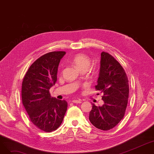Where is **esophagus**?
<instances>
[{
  "mask_svg": "<svg viewBox=\"0 0 154 154\" xmlns=\"http://www.w3.org/2000/svg\"><path fill=\"white\" fill-rule=\"evenodd\" d=\"M73 103H80L82 102V100H80V99H75V100H73L72 101Z\"/></svg>",
  "mask_w": 154,
  "mask_h": 154,
  "instance_id": "1",
  "label": "esophagus"
}]
</instances>
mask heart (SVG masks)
I'll list each match as a JSON object with an SVG mask.
<instances>
[{
  "instance_id": "1",
  "label": "heart",
  "mask_w": 154,
  "mask_h": 154,
  "mask_svg": "<svg viewBox=\"0 0 154 154\" xmlns=\"http://www.w3.org/2000/svg\"><path fill=\"white\" fill-rule=\"evenodd\" d=\"M73 62L81 70H87L90 66L91 59L85 54H78L73 59Z\"/></svg>"
}]
</instances>
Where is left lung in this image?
<instances>
[{
  "label": "left lung",
  "instance_id": "8db88e82",
  "mask_svg": "<svg viewBox=\"0 0 154 154\" xmlns=\"http://www.w3.org/2000/svg\"><path fill=\"white\" fill-rule=\"evenodd\" d=\"M95 87L96 91L103 94L102 99L104 104L101 107L92 104L89 120L94 127L100 130H110L124 117L128 103L129 84L122 66L107 52L101 53L99 77Z\"/></svg>",
  "mask_w": 154,
  "mask_h": 154
}]
</instances>
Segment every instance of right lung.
Returning a JSON list of instances; mask_svg holds the SVG:
<instances>
[{
	"label": "right lung",
	"instance_id": "right-lung-1",
	"mask_svg": "<svg viewBox=\"0 0 154 154\" xmlns=\"http://www.w3.org/2000/svg\"><path fill=\"white\" fill-rule=\"evenodd\" d=\"M64 51L47 53L32 63L22 84V101L31 122L45 132L57 129L67 109V102L51 97L50 88L55 85Z\"/></svg>",
	"mask_w": 154,
	"mask_h": 154
}]
</instances>
